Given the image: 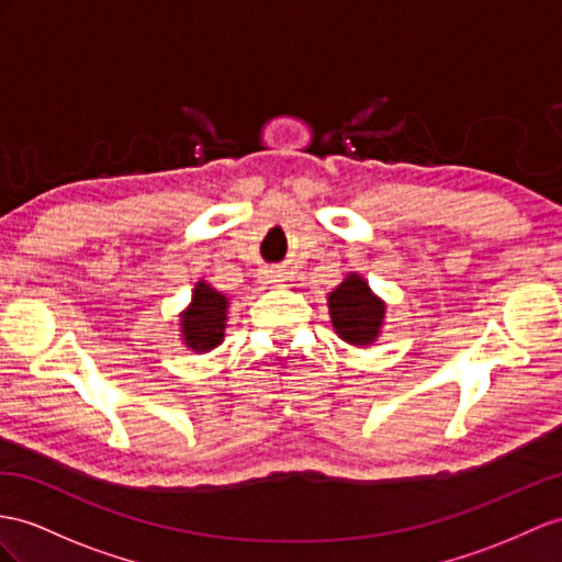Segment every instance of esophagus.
Instances as JSON below:
<instances>
[{
	"label": "esophagus",
	"instance_id": "esophagus-1",
	"mask_svg": "<svg viewBox=\"0 0 562 562\" xmlns=\"http://www.w3.org/2000/svg\"><path fill=\"white\" fill-rule=\"evenodd\" d=\"M280 282H284L280 270H268V272H266V284H270V286H278Z\"/></svg>",
	"mask_w": 562,
	"mask_h": 562
}]
</instances>
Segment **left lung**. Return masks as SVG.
I'll return each mask as SVG.
<instances>
[{
  "mask_svg": "<svg viewBox=\"0 0 562 562\" xmlns=\"http://www.w3.org/2000/svg\"><path fill=\"white\" fill-rule=\"evenodd\" d=\"M327 308L337 337L351 347H370L380 339L386 321V304L370 290L361 272H349L327 294Z\"/></svg>",
  "mask_w": 562,
  "mask_h": 562,
  "instance_id": "obj_1",
  "label": "left lung"
}]
</instances>
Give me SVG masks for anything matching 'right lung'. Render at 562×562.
Wrapping results in <instances>:
<instances>
[{
    "label": "right lung",
    "instance_id": "right-lung-1",
    "mask_svg": "<svg viewBox=\"0 0 562 562\" xmlns=\"http://www.w3.org/2000/svg\"><path fill=\"white\" fill-rule=\"evenodd\" d=\"M229 299L206 280H199L192 290V301L180 313V339L194 353L218 349L225 339Z\"/></svg>",
    "mask_w": 562,
    "mask_h": 562
}]
</instances>
